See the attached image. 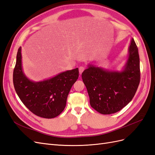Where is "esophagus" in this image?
Segmentation results:
<instances>
[{
  "label": "esophagus",
  "mask_w": 155,
  "mask_h": 155,
  "mask_svg": "<svg viewBox=\"0 0 155 155\" xmlns=\"http://www.w3.org/2000/svg\"><path fill=\"white\" fill-rule=\"evenodd\" d=\"M84 70H85V67H83L82 66L79 67V74H81L83 73V72L84 71Z\"/></svg>",
  "instance_id": "34e87169"
}]
</instances>
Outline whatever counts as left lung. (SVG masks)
I'll use <instances>...</instances> for the list:
<instances>
[{"label": "left lung", "mask_w": 155, "mask_h": 155, "mask_svg": "<svg viewBox=\"0 0 155 155\" xmlns=\"http://www.w3.org/2000/svg\"><path fill=\"white\" fill-rule=\"evenodd\" d=\"M81 77L94 109L102 114H113L122 109L132 100L140 81L138 50L133 38L122 71H109L88 65Z\"/></svg>", "instance_id": "obj_1"}]
</instances>
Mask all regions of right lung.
I'll return each mask as SVG.
<instances>
[{
    "instance_id": "right-lung-1",
    "label": "right lung",
    "mask_w": 155,
    "mask_h": 155,
    "mask_svg": "<svg viewBox=\"0 0 155 155\" xmlns=\"http://www.w3.org/2000/svg\"><path fill=\"white\" fill-rule=\"evenodd\" d=\"M79 77L78 68L60 73L43 81H30L22 68L21 47L18 50L13 74L18 97L32 113L44 118L59 116L66 107L68 93Z\"/></svg>"
}]
</instances>
